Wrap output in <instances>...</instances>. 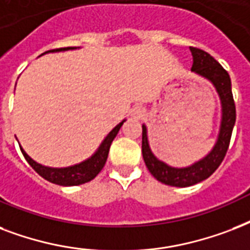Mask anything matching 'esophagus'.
Returning <instances> with one entry per match:
<instances>
[{
    "instance_id": "1",
    "label": "esophagus",
    "mask_w": 250,
    "mask_h": 250,
    "mask_svg": "<svg viewBox=\"0 0 250 250\" xmlns=\"http://www.w3.org/2000/svg\"><path fill=\"white\" fill-rule=\"evenodd\" d=\"M145 109H143L141 105H137V107L133 108V111H131V116L134 117V119L139 120V119H142L143 116H145Z\"/></svg>"
}]
</instances>
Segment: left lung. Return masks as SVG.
Segmentation results:
<instances>
[{
	"instance_id": "left-lung-1",
	"label": "left lung",
	"mask_w": 250,
	"mask_h": 250,
	"mask_svg": "<svg viewBox=\"0 0 250 250\" xmlns=\"http://www.w3.org/2000/svg\"><path fill=\"white\" fill-rule=\"evenodd\" d=\"M193 56L191 70L210 79L222 100V125L216 145L206 158L188 168H172L154 156L147 142L146 126L142 125V155L146 167L158 181L171 187L185 188L204 181L214 173L227 154L232 130L236 121V107L231 88V78L227 70L208 52L190 46Z\"/></svg>"
}]
</instances>
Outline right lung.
I'll use <instances>...</instances> for the list:
<instances>
[{
  "label": "right lung",
  "mask_w": 250,
  "mask_h": 250,
  "mask_svg": "<svg viewBox=\"0 0 250 250\" xmlns=\"http://www.w3.org/2000/svg\"><path fill=\"white\" fill-rule=\"evenodd\" d=\"M73 46H67V48H59V49H51L48 52H56V51H65V49H71ZM46 53V52H45ZM123 123H120L109 134L105 137L103 143L100 145L99 150L95 152L94 156H91L90 159H87L83 163H79L77 166L67 168H49L44 167L42 164L36 163L35 160H32L30 156L27 155L24 150L21 147L24 159L28 162L31 167L34 168L35 171L38 172L39 175L42 176V179L48 180L53 184L57 185H63V187H71V185H81L87 181H91L92 179L96 177L99 172L102 171L104 167V164L107 162L108 152H109V147H111L112 141L115 139V137L119 133L120 127L123 126Z\"/></svg>",
  "instance_id": "obj_1"
}]
</instances>
